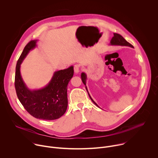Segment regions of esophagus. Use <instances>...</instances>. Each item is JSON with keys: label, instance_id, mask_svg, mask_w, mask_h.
Instances as JSON below:
<instances>
[{"label": "esophagus", "instance_id": "1", "mask_svg": "<svg viewBox=\"0 0 158 158\" xmlns=\"http://www.w3.org/2000/svg\"><path fill=\"white\" fill-rule=\"evenodd\" d=\"M74 70L75 73H76V74L79 73V65L78 64H76L74 66Z\"/></svg>", "mask_w": 158, "mask_h": 158}]
</instances>
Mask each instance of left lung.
<instances>
[{"label":"left lung","instance_id":"obj_1","mask_svg":"<svg viewBox=\"0 0 158 158\" xmlns=\"http://www.w3.org/2000/svg\"><path fill=\"white\" fill-rule=\"evenodd\" d=\"M110 45L111 46H128V47H131V48H133V46L131 44H129L128 42L126 41V40L123 37L121 36L120 34H116V33H114V36L112 37L110 41ZM81 79H82V81L83 82V84L85 85V89H86V91L88 93V95L90 98V99H91V101L94 102V104L97 106L98 107H99V106L94 101V100L92 99V98L90 96L89 92H88V90L86 86V80H87V75L85 73H81Z\"/></svg>","mask_w":158,"mask_h":158}]
</instances>
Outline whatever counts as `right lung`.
<instances>
[{"mask_svg": "<svg viewBox=\"0 0 158 158\" xmlns=\"http://www.w3.org/2000/svg\"><path fill=\"white\" fill-rule=\"evenodd\" d=\"M37 40L30 41L24 48L15 67V87L19 100L33 117L43 120L59 119L65 112L67 85L74 75V67L54 72L49 82L42 88L30 89L20 74V65L30 51L37 46Z\"/></svg>", "mask_w": 158, "mask_h": 158, "instance_id": "1", "label": "right lung"}]
</instances>
